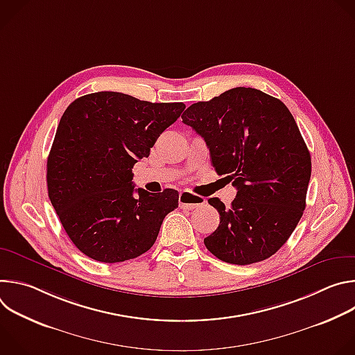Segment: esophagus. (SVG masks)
<instances>
[{"mask_svg":"<svg viewBox=\"0 0 355 355\" xmlns=\"http://www.w3.org/2000/svg\"><path fill=\"white\" fill-rule=\"evenodd\" d=\"M178 200H180V208L181 209H188V211L189 209H195V208L202 207V205H205V202H207L205 198H200V196L193 195V193H191L188 191L181 192Z\"/></svg>","mask_w":355,"mask_h":355,"instance_id":"34e87169","label":"esophagus"}]
</instances>
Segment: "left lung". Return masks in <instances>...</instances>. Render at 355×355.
Instances as JSON below:
<instances>
[{"label":"left lung","instance_id":"obj_1","mask_svg":"<svg viewBox=\"0 0 355 355\" xmlns=\"http://www.w3.org/2000/svg\"><path fill=\"white\" fill-rule=\"evenodd\" d=\"M182 122L204 137L212 166L236 187L230 207L208 199L220 223L204 239L219 260L247 266L263 261L286 243L306 207L311 153L279 99L236 87L192 104Z\"/></svg>","mask_w":355,"mask_h":355}]
</instances>
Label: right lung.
I'll return each instance as SVG.
<instances>
[{"mask_svg":"<svg viewBox=\"0 0 355 355\" xmlns=\"http://www.w3.org/2000/svg\"><path fill=\"white\" fill-rule=\"evenodd\" d=\"M184 110L182 103L99 91L64 111L47 157V192L70 240L89 259L122 263L155 244L178 192L135 189L132 168Z\"/></svg>","mask_w":355,"mask_h":355,"instance_id":"obj_1","label":"right lung"}]
</instances>
